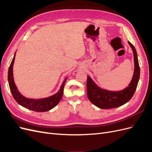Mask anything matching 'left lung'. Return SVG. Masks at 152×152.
Here are the masks:
<instances>
[{
    "label": "left lung",
    "instance_id": "8db88e82",
    "mask_svg": "<svg viewBox=\"0 0 152 152\" xmlns=\"http://www.w3.org/2000/svg\"><path fill=\"white\" fill-rule=\"evenodd\" d=\"M134 53V71L131 83L121 91H109L99 88L91 78L87 76V93L90 102L102 109L114 108L128 102L134 95L140 76V68L136 49L130 42H128Z\"/></svg>",
    "mask_w": 152,
    "mask_h": 152
}]
</instances>
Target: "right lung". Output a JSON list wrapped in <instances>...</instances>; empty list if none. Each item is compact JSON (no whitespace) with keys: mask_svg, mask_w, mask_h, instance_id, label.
Segmentation results:
<instances>
[{"mask_svg":"<svg viewBox=\"0 0 152 152\" xmlns=\"http://www.w3.org/2000/svg\"><path fill=\"white\" fill-rule=\"evenodd\" d=\"M15 55L12 60V62L8 70V82L10 85V90L13 96L14 99L16 100V102L22 107H23L27 109L37 112H44L50 110L53 108L54 107L59 103L63 96L64 86L66 82V79L63 81V84L60 87V89L58 92V93L54 94L52 96H50L49 98L40 99H28L22 96L18 91L17 87L15 84L13 79V73H12V66L14 61H15Z\"/></svg>","mask_w":152,"mask_h":152,"instance_id":"obj_1","label":"right lung"}]
</instances>
